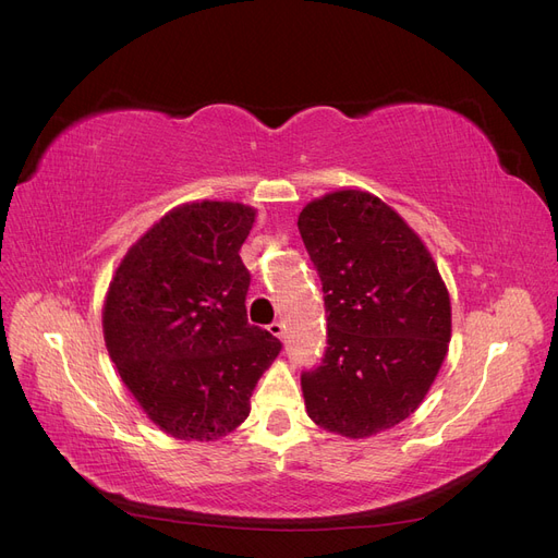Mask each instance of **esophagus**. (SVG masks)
Wrapping results in <instances>:
<instances>
[{
	"label": "esophagus",
	"instance_id": "obj_1",
	"mask_svg": "<svg viewBox=\"0 0 558 558\" xmlns=\"http://www.w3.org/2000/svg\"><path fill=\"white\" fill-rule=\"evenodd\" d=\"M270 331L275 333L277 339H283V337H286V323H283V320H275V323L270 325Z\"/></svg>",
	"mask_w": 558,
	"mask_h": 558
}]
</instances>
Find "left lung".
Masks as SVG:
<instances>
[{"label":"left lung","mask_w":558,"mask_h":558,"mask_svg":"<svg viewBox=\"0 0 558 558\" xmlns=\"http://www.w3.org/2000/svg\"><path fill=\"white\" fill-rule=\"evenodd\" d=\"M327 311V350L302 373L308 416L362 439L408 418L451 341V300L426 244L380 198L341 190L298 219Z\"/></svg>","instance_id":"8db88e82"}]
</instances>
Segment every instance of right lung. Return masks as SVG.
I'll return each mask as SVG.
<instances>
[{"instance_id":"right-lung-1","label":"right lung","mask_w":558,"mask_h":558,"mask_svg":"<svg viewBox=\"0 0 558 558\" xmlns=\"http://www.w3.org/2000/svg\"><path fill=\"white\" fill-rule=\"evenodd\" d=\"M256 210L185 204L132 244L109 283L102 331L111 362L148 418L171 437L210 441L250 416L281 341L247 323L240 258Z\"/></svg>"}]
</instances>
